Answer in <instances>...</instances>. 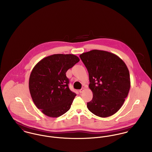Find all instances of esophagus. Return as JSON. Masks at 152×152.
<instances>
[{"label":"esophagus","instance_id":"34e87169","mask_svg":"<svg viewBox=\"0 0 152 152\" xmlns=\"http://www.w3.org/2000/svg\"><path fill=\"white\" fill-rule=\"evenodd\" d=\"M84 90H85V88H82L80 90V93H83V92L84 91Z\"/></svg>","mask_w":152,"mask_h":152}]
</instances>
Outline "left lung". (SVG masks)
<instances>
[{
	"label": "left lung",
	"mask_w": 152,
	"mask_h": 152,
	"mask_svg": "<svg viewBox=\"0 0 152 152\" xmlns=\"http://www.w3.org/2000/svg\"><path fill=\"white\" fill-rule=\"evenodd\" d=\"M80 57L88 70L93 94L87 108L101 118L113 115L122 107L130 89L127 66L116 54L103 50H93Z\"/></svg>",
	"instance_id": "8db88e82"
}]
</instances>
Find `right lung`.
Returning a JSON list of instances; mask_svg holds the SVG:
<instances>
[{"instance_id":"add662e5","label":"right lung","mask_w":152,"mask_h":152,"mask_svg":"<svg viewBox=\"0 0 152 152\" xmlns=\"http://www.w3.org/2000/svg\"><path fill=\"white\" fill-rule=\"evenodd\" d=\"M74 54H53L41 60L31 71L29 91L33 102L44 115L57 118L70 108L76 94L69 87L67 70L79 62Z\"/></svg>"}]
</instances>
